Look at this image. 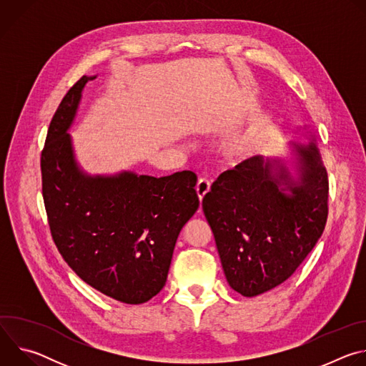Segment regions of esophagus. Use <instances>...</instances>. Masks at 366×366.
<instances>
[{
    "label": "esophagus",
    "mask_w": 366,
    "mask_h": 366,
    "mask_svg": "<svg viewBox=\"0 0 366 366\" xmlns=\"http://www.w3.org/2000/svg\"><path fill=\"white\" fill-rule=\"evenodd\" d=\"M195 191H197V195H198V199L202 201V198L210 192V182H208L207 179L201 178L195 187Z\"/></svg>",
    "instance_id": "obj_1"
}]
</instances>
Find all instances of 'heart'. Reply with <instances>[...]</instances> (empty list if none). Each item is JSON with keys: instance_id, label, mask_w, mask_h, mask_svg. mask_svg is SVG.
<instances>
[{"instance_id": "1", "label": "heart", "mask_w": 366, "mask_h": 366, "mask_svg": "<svg viewBox=\"0 0 366 366\" xmlns=\"http://www.w3.org/2000/svg\"><path fill=\"white\" fill-rule=\"evenodd\" d=\"M265 144V130L262 124H249L229 134L219 146L222 159L227 165H243L252 161Z\"/></svg>"}]
</instances>
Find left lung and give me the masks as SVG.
I'll list each match as a JSON object with an SVG mask.
<instances>
[{"label":"left lung","instance_id":"1","mask_svg":"<svg viewBox=\"0 0 366 366\" xmlns=\"http://www.w3.org/2000/svg\"><path fill=\"white\" fill-rule=\"evenodd\" d=\"M295 132L308 142L223 172L202 199L226 280L244 297L287 281L326 226L329 181L317 136L310 126Z\"/></svg>","mask_w":366,"mask_h":366}]
</instances>
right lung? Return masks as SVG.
<instances>
[{
    "label": "right lung",
    "instance_id": "add662e5",
    "mask_svg": "<svg viewBox=\"0 0 366 366\" xmlns=\"http://www.w3.org/2000/svg\"><path fill=\"white\" fill-rule=\"evenodd\" d=\"M95 78L82 76L50 122L40 161L44 207L71 269L104 295L142 304L165 287L179 232L198 210L197 175L88 174L69 130L84 88Z\"/></svg>",
    "mask_w": 366,
    "mask_h": 366
}]
</instances>
